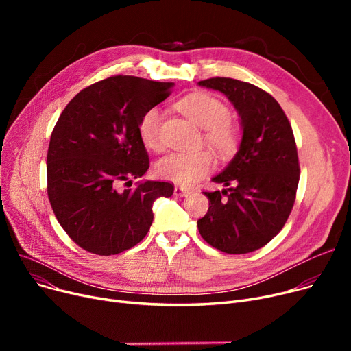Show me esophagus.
Instances as JSON below:
<instances>
[{"label": "esophagus", "instance_id": "1", "mask_svg": "<svg viewBox=\"0 0 351 351\" xmlns=\"http://www.w3.org/2000/svg\"><path fill=\"white\" fill-rule=\"evenodd\" d=\"M173 193H175V196H179V197H185V196H189L192 192H191L189 189H186V188H183V186H175V191H173Z\"/></svg>", "mask_w": 351, "mask_h": 351}]
</instances>
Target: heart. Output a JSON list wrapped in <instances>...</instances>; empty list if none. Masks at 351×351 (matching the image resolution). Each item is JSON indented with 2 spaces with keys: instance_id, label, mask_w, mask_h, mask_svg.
Wrapping results in <instances>:
<instances>
[{
  "instance_id": "b5f03b06",
  "label": "heart",
  "mask_w": 351,
  "mask_h": 351,
  "mask_svg": "<svg viewBox=\"0 0 351 351\" xmlns=\"http://www.w3.org/2000/svg\"><path fill=\"white\" fill-rule=\"evenodd\" d=\"M178 109L197 126L205 128V141L219 155H232L241 142V131L234 122L229 119L230 110L228 105L208 92H193L178 102ZM162 114L159 108L146 109L138 122V135L147 149L158 151L160 147ZM215 165L209 151L179 152L162 158L155 172L160 179L169 180L180 186H192L204 178Z\"/></svg>"
}]
</instances>
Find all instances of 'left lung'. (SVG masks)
I'll use <instances>...</instances> for the list:
<instances>
[{"instance_id":"1","label":"left lung","mask_w":351,"mask_h":351,"mask_svg":"<svg viewBox=\"0 0 351 351\" xmlns=\"http://www.w3.org/2000/svg\"><path fill=\"white\" fill-rule=\"evenodd\" d=\"M199 85L229 98L243 136L232 162L213 178L228 189L204 192L209 209L197 229L220 252H254L283 229L296 200L300 166L293 129L279 102L256 85L223 77Z\"/></svg>"}]
</instances>
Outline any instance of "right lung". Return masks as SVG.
Masks as SVG:
<instances>
[{"instance_id":"add662e5","label":"right lung","mask_w":351,"mask_h":351,"mask_svg":"<svg viewBox=\"0 0 351 351\" xmlns=\"http://www.w3.org/2000/svg\"><path fill=\"white\" fill-rule=\"evenodd\" d=\"M172 82L131 75L98 81L71 99L53 126L47 154V192L66 234L84 250L109 256L138 245L149 230L152 204L169 197V182L119 189L149 169L138 122L172 94ZM125 183V185H126Z\"/></svg>"}]
</instances>
